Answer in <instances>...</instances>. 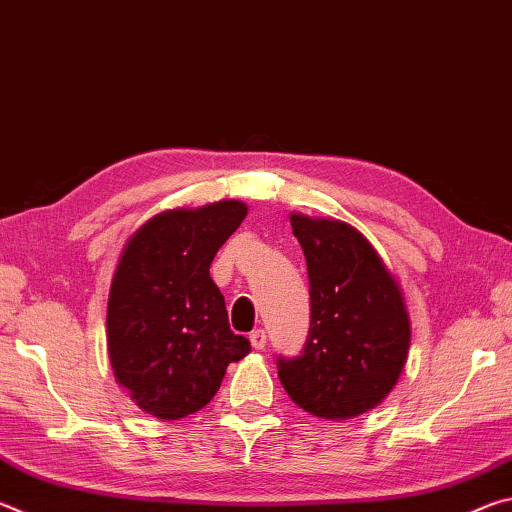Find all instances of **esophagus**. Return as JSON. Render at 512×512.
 Wrapping results in <instances>:
<instances>
[{
    "instance_id": "34e87169",
    "label": "esophagus",
    "mask_w": 512,
    "mask_h": 512,
    "mask_svg": "<svg viewBox=\"0 0 512 512\" xmlns=\"http://www.w3.org/2000/svg\"><path fill=\"white\" fill-rule=\"evenodd\" d=\"M250 343H253L255 350H264L266 348V332H264V329H255V332H250Z\"/></svg>"
}]
</instances>
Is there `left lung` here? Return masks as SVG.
Here are the masks:
<instances>
[{"mask_svg":"<svg viewBox=\"0 0 512 512\" xmlns=\"http://www.w3.org/2000/svg\"><path fill=\"white\" fill-rule=\"evenodd\" d=\"M289 219L307 259L311 327L300 357L277 359V375L316 418H357L384 402L409 357L402 287L350 223L298 212Z\"/></svg>","mask_w":512,"mask_h":512,"instance_id":"8db88e82","label":"left lung"}]
</instances>
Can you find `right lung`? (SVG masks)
<instances>
[{"label": "right lung", "instance_id": "add662e5", "mask_svg": "<svg viewBox=\"0 0 512 512\" xmlns=\"http://www.w3.org/2000/svg\"><path fill=\"white\" fill-rule=\"evenodd\" d=\"M246 214L241 201L160 212L121 250L108 296V357L144 413L180 420L201 411L230 363L250 352L210 277L216 250Z\"/></svg>", "mask_w": 512, "mask_h": 512}]
</instances>
